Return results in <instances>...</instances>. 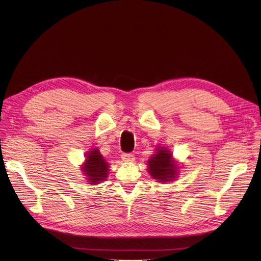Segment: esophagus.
I'll list each match as a JSON object with an SVG mask.
<instances>
[{
    "instance_id": "34e87169",
    "label": "esophagus",
    "mask_w": 261,
    "mask_h": 261,
    "mask_svg": "<svg viewBox=\"0 0 261 261\" xmlns=\"http://www.w3.org/2000/svg\"><path fill=\"white\" fill-rule=\"evenodd\" d=\"M121 160L123 162H133L134 161V155L132 153H122L121 154Z\"/></svg>"
}]
</instances>
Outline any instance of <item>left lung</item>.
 <instances>
[{
	"label": "left lung",
	"mask_w": 261,
	"mask_h": 261,
	"mask_svg": "<svg viewBox=\"0 0 261 261\" xmlns=\"http://www.w3.org/2000/svg\"><path fill=\"white\" fill-rule=\"evenodd\" d=\"M148 171L159 182L173 181L177 175V165L172 161V153L168 149L160 147L156 153L148 161Z\"/></svg>",
	"instance_id": "1"
}]
</instances>
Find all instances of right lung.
Instances as JSON below:
<instances>
[{"mask_svg": "<svg viewBox=\"0 0 261 261\" xmlns=\"http://www.w3.org/2000/svg\"><path fill=\"white\" fill-rule=\"evenodd\" d=\"M84 172L89 180L90 184L96 185L101 181L107 179L109 174V166L105 158L100 154L98 149H92L89 153H87V159L82 167Z\"/></svg>", "mask_w": 261, "mask_h": 261, "instance_id": "obj_1", "label": "right lung"}]
</instances>
